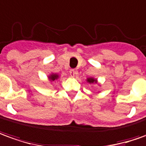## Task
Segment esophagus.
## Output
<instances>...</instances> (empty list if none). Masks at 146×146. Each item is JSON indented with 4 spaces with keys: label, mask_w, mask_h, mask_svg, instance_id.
I'll return each instance as SVG.
<instances>
[{
    "label": "esophagus",
    "mask_w": 146,
    "mask_h": 146,
    "mask_svg": "<svg viewBox=\"0 0 146 146\" xmlns=\"http://www.w3.org/2000/svg\"><path fill=\"white\" fill-rule=\"evenodd\" d=\"M76 75H78V71H76L75 69H71L70 71V75L71 77H75Z\"/></svg>",
    "instance_id": "1"
}]
</instances>
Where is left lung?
<instances>
[{
	"mask_svg": "<svg viewBox=\"0 0 146 146\" xmlns=\"http://www.w3.org/2000/svg\"><path fill=\"white\" fill-rule=\"evenodd\" d=\"M86 81L88 83L90 84H98V79H94L93 77H88L87 79H86ZM99 85V84H98ZM99 92V91H98Z\"/></svg>",
	"mask_w": 146,
	"mask_h": 146,
	"instance_id": "1",
	"label": "left lung"
}]
</instances>
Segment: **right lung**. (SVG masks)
Masks as SVG:
<instances>
[{"instance_id":"add662e5","label":"right lung","mask_w":146,"mask_h":146,"mask_svg":"<svg viewBox=\"0 0 146 146\" xmlns=\"http://www.w3.org/2000/svg\"><path fill=\"white\" fill-rule=\"evenodd\" d=\"M48 79H49V81L50 82H54L55 80H56V79H58L59 78H60V75H59V74H56V73H51L50 75H48Z\"/></svg>"}]
</instances>
